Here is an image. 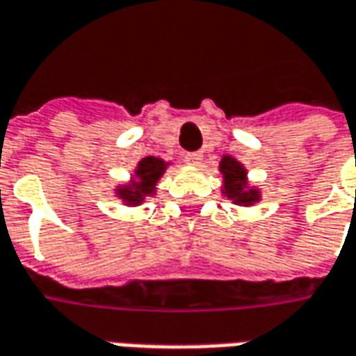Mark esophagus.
Returning a JSON list of instances; mask_svg holds the SVG:
<instances>
[{
	"instance_id": "esophagus-1",
	"label": "esophagus",
	"mask_w": 356,
	"mask_h": 356,
	"mask_svg": "<svg viewBox=\"0 0 356 356\" xmlns=\"http://www.w3.org/2000/svg\"><path fill=\"white\" fill-rule=\"evenodd\" d=\"M202 161H204V154L202 152H188L186 154V162H190V164H200Z\"/></svg>"
}]
</instances>
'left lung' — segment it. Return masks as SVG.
Returning <instances> with one entry per match:
<instances>
[{"instance_id": "left-lung-1", "label": "left lung", "mask_w": 356, "mask_h": 356, "mask_svg": "<svg viewBox=\"0 0 356 356\" xmlns=\"http://www.w3.org/2000/svg\"><path fill=\"white\" fill-rule=\"evenodd\" d=\"M219 170L223 174V184H225V192L229 200H233L239 206H250L252 202L259 200L257 190H247V180H245V168L239 162L231 156H223V161L219 164Z\"/></svg>"}]
</instances>
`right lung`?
Returning a JSON list of instances; mask_svg holds the SVG:
<instances>
[{"mask_svg":"<svg viewBox=\"0 0 356 356\" xmlns=\"http://www.w3.org/2000/svg\"><path fill=\"white\" fill-rule=\"evenodd\" d=\"M166 164L161 159H154V156H147L139 162V168L135 170L137 174V182L125 186V188H119L117 194L123 202H127L129 206H137L143 202L145 195H149L154 192V186L159 182V178L164 172Z\"/></svg>","mask_w":356,"mask_h":356,"instance_id":"obj_1","label":"right lung"}]
</instances>
